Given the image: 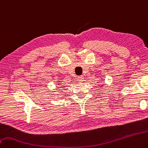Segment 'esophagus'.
Masks as SVG:
<instances>
[{"label":"esophagus","mask_w":148,"mask_h":148,"mask_svg":"<svg viewBox=\"0 0 148 148\" xmlns=\"http://www.w3.org/2000/svg\"><path fill=\"white\" fill-rule=\"evenodd\" d=\"M83 79L84 78H83V77L82 76H77V80L78 82H82L83 81Z\"/></svg>","instance_id":"obj_1"}]
</instances>
